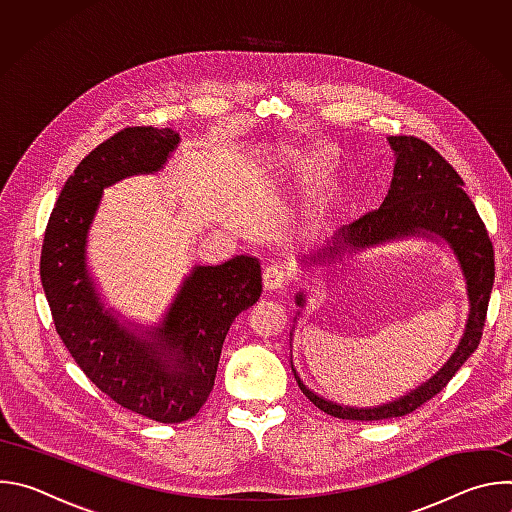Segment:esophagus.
Masks as SVG:
<instances>
[{
  "label": "esophagus",
  "mask_w": 512,
  "mask_h": 512,
  "mask_svg": "<svg viewBox=\"0 0 512 512\" xmlns=\"http://www.w3.org/2000/svg\"><path fill=\"white\" fill-rule=\"evenodd\" d=\"M287 281H289V277H287L283 267H279V265L265 267V271H263V287L267 291H277L283 285H287Z\"/></svg>",
  "instance_id": "1"
}]
</instances>
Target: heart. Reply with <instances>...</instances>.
I'll return each instance as SVG.
<instances>
[{
	"mask_svg": "<svg viewBox=\"0 0 512 512\" xmlns=\"http://www.w3.org/2000/svg\"><path fill=\"white\" fill-rule=\"evenodd\" d=\"M296 174L300 176V180L308 182L314 178V166L308 162V160H296Z\"/></svg>",
	"mask_w": 512,
	"mask_h": 512,
	"instance_id": "obj_1",
	"label": "heart"
}]
</instances>
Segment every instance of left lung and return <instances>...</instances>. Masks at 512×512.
Here are the masks:
<instances>
[{
    "instance_id": "8db88e82",
    "label": "left lung",
    "mask_w": 512,
    "mask_h": 512,
    "mask_svg": "<svg viewBox=\"0 0 512 512\" xmlns=\"http://www.w3.org/2000/svg\"><path fill=\"white\" fill-rule=\"evenodd\" d=\"M389 143L395 152V168L391 188L381 208L342 227L334 235L332 245L306 257V263H338L371 247L415 235L446 241L466 279L470 312L464 336L444 367L417 389L377 407H348L316 395L304 385L291 362V371L302 393L318 409L338 419L377 421L401 417L440 393L480 344L494 283V249L474 202L462 188L464 182L458 172L423 139L391 135ZM296 304L300 308L306 304L302 291L296 294ZM294 320H298V316Z\"/></svg>"
}]
</instances>
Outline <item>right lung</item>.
I'll list each match as a JSON object with an SVG mask.
<instances>
[{"mask_svg": "<svg viewBox=\"0 0 512 512\" xmlns=\"http://www.w3.org/2000/svg\"><path fill=\"white\" fill-rule=\"evenodd\" d=\"M170 127H127L77 166L42 243L40 279L56 332L83 373L117 405L160 423H182L206 403L235 318L261 296V265L237 255L196 265L160 326L127 328L101 302L87 269V237L103 188L156 174L178 148Z\"/></svg>", "mask_w": 512, "mask_h": 512, "instance_id": "1", "label": "right lung"}]
</instances>
